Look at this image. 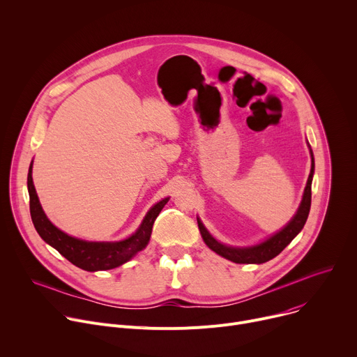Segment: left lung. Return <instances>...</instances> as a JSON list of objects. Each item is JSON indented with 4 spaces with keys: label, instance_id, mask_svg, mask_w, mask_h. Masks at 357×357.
Returning <instances> with one entry per match:
<instances>
[{
    "label": "left lung",
    "instance_id": "left-lung-1",
    "mask_svg": "<svg viewBox=\"0 0 357 357\" xmlns=\"http://www.w3.org/2000/svg\"><path fill=\"white\" fill-rule=\"evenodd\" d=\"M311 151V157H312V165H311V172L308 176L307 186H305L303 196L301 200V205L295 213V216L288 222V225L264 240L260 244L251 245V247H231L226 245L220 241H218L209 231L208 229L203 226V223L197 219V226L202 234L203 241L206 243V245L213 250L219 256L236 263V264H263L270 261L271 259L277 257L278 254L294 240V237L302 230L305 222L308 219L310 209H311V186H312V176L315 171V161H314V154L312 149Z\"/></svg>",
    "mask_w": 357,
    "mask_h": 357
}]
</instances>
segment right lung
I'll use <instances>...</instances> for the list:
<instances>
[{"instance_id":"1","label":"right lung","mask_w":357,"mask_h":357,"mask_svg":"<svg viewBox=\"0 0 357 357\" xmlns=\"http://www.w3.org/2000/svg\"><path fill=\"white\" fill-rule=\"evenodd\" d=\"M28 192H29V211L32 223L38 234L62 256L76 267L86 271H105L120 267L130 261L135 254L144 250L152 233V225L167 205L169 197L162 199L152 206L145 215L142 223L134 234L121 241H86L72 237L55 225L50 223L39 203L33 182H32V162L28 172Z\"/></svg>"}]
</instances>
